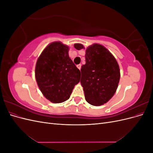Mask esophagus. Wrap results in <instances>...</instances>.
Masks as SVG:
<instances>
[{"label":"esophagus","instance_id":"1","mask_svg":"<svg viewBox=\"0 0 153 153\" xmlns=\"http://www.w3.org/2000/svg\"><path fill=\"white\" fill-rule=\"evenodd\" d=\"M81 66H82L81 64H78V65L76 66V67H77L78 69H79L80 70V69H81Z\"/></svg>","mask_w":153,"mask_h":153}]
</instances>
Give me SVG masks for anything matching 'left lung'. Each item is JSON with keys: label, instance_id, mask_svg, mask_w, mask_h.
Here are the masks:
<instances>
[{"label": "left lung", "instance_id": "left-lung-1", "mask_svg": "<svg viewBox=\"0 0 153 153\" xmlns=\"http://www.w3.org/2000/svg\"><path fill=\"white\" fill-rule=\"evenodd\" d=\"M74 47L78 50L85 48L80 43L75 44ZM85 57L80 82L85 100L92 105H102L116 92L120 80L119 64L104 46L97 43L87 48Z\"/></svg>", "mask_w": 153, "mask_h": 153}]
</instances>
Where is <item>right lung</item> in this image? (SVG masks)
<instances>
[{"instance_id":"add662e5","label":"right lung","mask_w":153,"mask_h":153,"mask_svg":"<svg viewBox=\"0 0 153 153\" xmlns=\"http://www.w3.org/2000/svg\"><path fill=\"white\" fill-rule=\"evenodd\" d=\"M69 47L60 41L51 43L36 62L35 76L43 96L54 103L70 97L80 80V71L69 57Z\"/></svg>"}]
</instances>
